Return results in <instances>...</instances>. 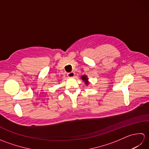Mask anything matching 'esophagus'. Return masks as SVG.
<instances>
[{"label": "esophagus", "mask_w": 149, "mask_h": 149, "mask_svg": "<svg viewBox=\"0 0 149 149\" xmlns=\"http://www.w3.org/2000/svg\"><path fill=\"white\" fill-rule=\"evenodd\" d=\"M74 75H75V73L74 72H68L67 74V76L68 77H74Z\"/></svg>", "instance_id": "obj_1"}]
</instances>
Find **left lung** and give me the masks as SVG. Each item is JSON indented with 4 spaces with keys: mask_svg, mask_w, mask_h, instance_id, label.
<instances>
[{
    "mask_svg": "<svg viewBox=\"0 0 149 149\" xmlns=\"http://www.w3.org/2000/svg\"><path fill=\"white\" fill-rule=\"evenodd\" d=\"M81 79L85 82V84H86V85L89 84V82H88V78L86 75H82Z\"/></svg>",
    "mask_w": 149,
    "mask_h": 149,
    "instance_id": "left-lung-1",
    "label": "left lung"
}]
</instances>
